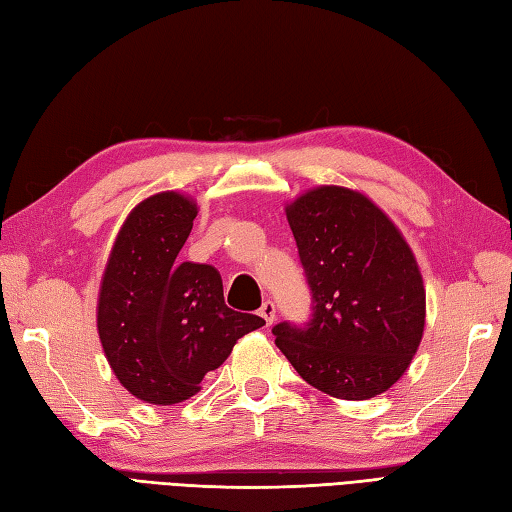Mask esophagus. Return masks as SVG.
I'll return each instance as SVG.
<instances>
[{
    "instance_id": "esophagus-1",
    "label": "esophagus",
    "mask_w": 512,
    "mask_h": 512,
    "mask_svg": "<svg viewBox=\"0 0 512 512\" xmlns=\"http://www.w3.org/2000/svg\"><path fill=\"white\" fill-rule=\"evenodd\" d=\"M259 315L266 319V324H273L275 322V304L270 302V299H266L262 308H259Z\"/></svg>"
}]
</instances>
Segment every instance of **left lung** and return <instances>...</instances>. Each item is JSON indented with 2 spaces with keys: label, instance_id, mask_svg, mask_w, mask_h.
I'll list each match as a JSON object with an SVG mask.
<instances>
[{
  "label": "left lung",
  "instance_id": "obj_1",
  "mask_svg": "<svg viewBox=\"0 0 512 512\" xmlns=\"http://www.w3.org/2000/svg\"><path fill=\"white\" fill-rule=\"evenodd\" d=\"M313 319L282 322L275 344L302 379L337 399L382 395L402 377L426 324V288L399 228L373 199L317 186L286 204Z\"/></svg>",
  "mask_w": 512,
  "mask_h": 512
}]
</instances>
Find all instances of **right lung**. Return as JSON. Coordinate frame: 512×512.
<instances>
[{
    "instance_id": "add662e5",
    "label": "right lung",
    "mask_w": 512,
    "mask_h": 512,
    "mask_svg": "<svg viewBox=\"0 0 512 512\" xmlns=\"http://www.w3.org/2000/svg\"><path fill=\"white\" fill-rule=\"evenodd\" d=\"M195 217V199L175 190L139 202L119 228L99 286L104 355L119 384L146 404L197 395L237 339L266 324L226 306L215 266L177 264Z\"/></svg>"
}]
</instances>
